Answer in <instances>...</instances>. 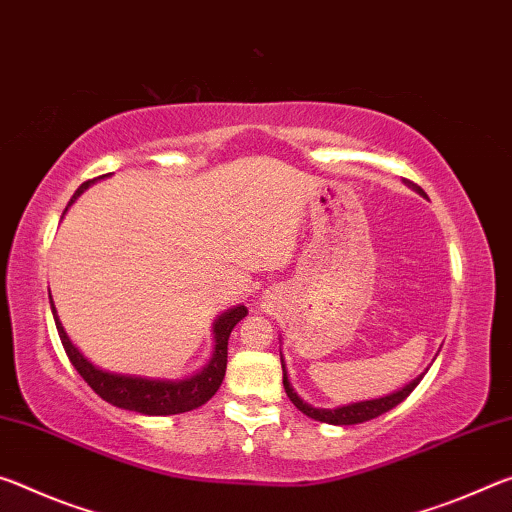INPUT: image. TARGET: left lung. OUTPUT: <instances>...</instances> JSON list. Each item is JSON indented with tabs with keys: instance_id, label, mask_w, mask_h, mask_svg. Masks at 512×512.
<instances>
[{
	"instance_id": "8db88e82",
	"label": "left lung",
	"mask_w": 512,
	"mask_h": 512,
	"mask_svg": "<svg viewBox=\"0 0 512 512\" xmlns=\"http://www.w3.org/2000/svg\"><path fill=\"white\" fill-rule=\"evenodd\" d=\"M410 186H413L417 192L424 190L417 186V183L408 181ZM281 367H283V388H286L288 397L292 404H295L301 413L313 417V420L317 422H326V424H335V426H349V424H360V422H367V420H374V417H379L383 413H388V410L395 408L397 404H401L410 392H413L417 388V383L422 381V376H417L415 381H410L406 388H401L399 392H395V395H388V397H381V399H372V401H358V404H351V406H340V408H313L308 406L304 399L297 397V392L292 390V385L288 381V374H286V365H283V358H281Z\"/></svg>"
}]
</instances>
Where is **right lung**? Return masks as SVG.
Segmentation results:
<instances>
[{
    "mask_svg": "<svg viewBox=\"0 0 512 512\" xmlns=\"http://www.w3.org/2000/svg\"><path fill=\"white\" fill-rule=\"evenodd\" d=\"M104 177L106 174H102V177L97 179H104ZM97 179L81 183V188L74 192L70 204L81 195L83 188H88L90 183ZM52 313H56L54 304H52ZM245 315H247V308L236 306L215 322L213 326L215 354L211 358V363H208L199 374L183 381H152V379H140V376H122V374H111V372L99 370V367L92 365L88 358H83L81 351L72 345L56 315L54 320H56L58 338H61L65 354L74 365V370L81 374V379L86 381L104 401L124 410H136L140 415H177V413H188V410L206 404V401L215 395L217 388H220L226 372L229 335L233 331V326H236Z\"/></svg>",
    "mask_w": 512,
    "mask_h": 512,
    "instance_id": "1",
    "label": "right lung"
}]
</instances>
